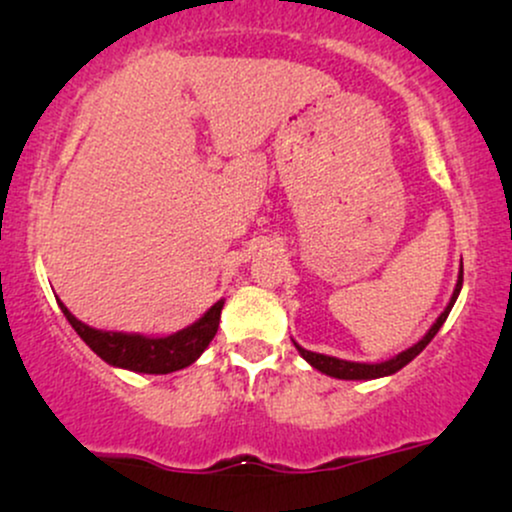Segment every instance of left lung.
Masks as SVG:
<instances>
[{
	"mask_svg": "<svg viewBox=\"0 0 512 512\" xmlns=\"http://www.w3.org/2000/svg\"><path fill=\"white\" fill-rule=\"evenodd\" d=\"M460 288H463V262H460V274H458V283H455L453 288V295L451 300H448L446 310L441 312L439 319L432 324V329L424 334L420 341L415 343V346H410L408 350H403V353L393 355L391 360H384V362H350V360H338V357H331V355H322V353H312V350H305L303 346H298L295 343V348H298V353L305 357L307 362H310L312 367L319 369L322 374H329V377H336V379H350V381H362V379H381V377H391V374H396L398 369H403L408 362L415 360L417 355L422 353L424 348L429 346V341L439 334V329L446 322L448 312L453 310L455 300H458L460 295Z\"/></svg>",
	"mask_w": 512,
	"mask_h": 512,
	"instance_id": "8db88e82",
	"label": "left lung"
}]
</instances>
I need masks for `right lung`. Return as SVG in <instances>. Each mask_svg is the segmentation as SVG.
<instances>
[{
	"label": "right lung",
	"mask_w": 512,
	"mask_h": 512,
	"mask_svg": "<svg viewBox=\"0 0 512 512\" xmlns=\"http://www.w3.org/2000/svg\"><path fill=\"white\" fill-rule=\"evenodd\" d=\"M61 312L76 329V334L88 343L92 353L102 357L107 365L131 369L140 374H169L183 369L205 353V348L217 336L221 307L224 298L217 300L197 322L186 329L169 336H143V334H123V331H102L83 324L69 312V307L59 300Z\"/></svg>",
	"instance_id": "1"
}]
</instances>
